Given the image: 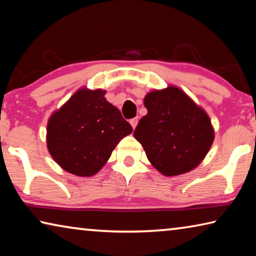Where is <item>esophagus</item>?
Wrapping results in <instances>:
<instances>
[{"label":"esophagus","instance_id":"1","mask_svg":"<svg viewBox=\"0 0 256 256\" xmlns=\"http://www.w3.org/2000/svg\"><path fill=\"white\" fill-rule=\"evenodd\" d=\"M130 124L132 125L133 128H136V125H138V118H134L132 120H130Z\"/></svg>","mask_w":256,"mask_h":256}]
</instances>
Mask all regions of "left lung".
Instances as JSON below:
<instances>
[{
    "mask_svg": "<svg viewBox=\"0 0 256 256\" xmlns=\"http://www.w3.org/2000/svg\"><path fill=\"white\" fill-rule=\"evenodd\" d=\"M144 102L148 112L138 120L134 138L151 164L164 176L196 168L214 140L206 112L176 86L152 90Z\"/></svg>",
    "mask_w": 256,
    "mask_h": 256,
    "instance_id": "8db88e82",
    "label": "left lung"
}]
</instances>
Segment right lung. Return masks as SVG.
<instances>
[{
    "mask_svg": "<svg viewBox=\"0 0 256 256\" xmlns=\"http://www.w3.org/2000/svg\"><path fill=\"white\" fill-rule=\"evenodd\" d=\"M105 90L82 86L55 110L47 123V149L64 170L90 177L133 128L105 98Z\"/></svg>",
    "mask_w": 256,
    "mask_h": 256,
    "instance_id": "add662e5",
    "label": "right lung"
}]
</instances>
